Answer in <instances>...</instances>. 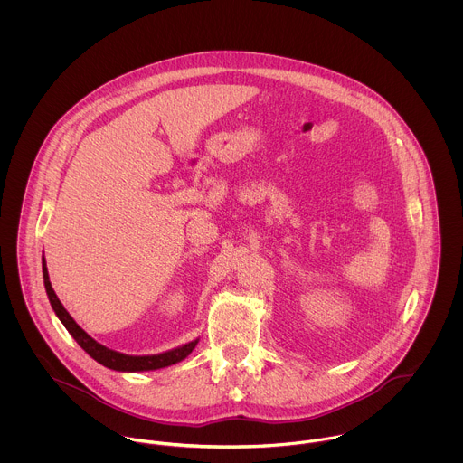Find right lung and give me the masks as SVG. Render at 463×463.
<instances>
[{
	"instance_id": "add662e5",
	"label": "right lung",
	"mask_w": 463,
	"mask_h": 463,
	"mask_svg": "<svg viewBox=\"0 0 463 463\" xmlns=\"http://www.w3.org/2000/svg\"><path fill=\"white\" fill-rule=\"evenodd\" d=\"M43 278H44V288L48 294V299L52 303V308L55 312V316L61 319V323L66 326V330L71 333V336L78 342V345L96 362H99L101 365L112 369V371H119V373H144V371H158L169 365H175L182 360H185L194 347L198 345L199 338H194L187 344H182L175 349L164 351V353H156V354H125L119 351H114L103 344H99L98 340H94L87 331L78 326V323L69 316L64 305L61 303V299L57 298L52 281H50V274H48V267H46V259L43 257Z\"/></svg>"
}]
</instances>
